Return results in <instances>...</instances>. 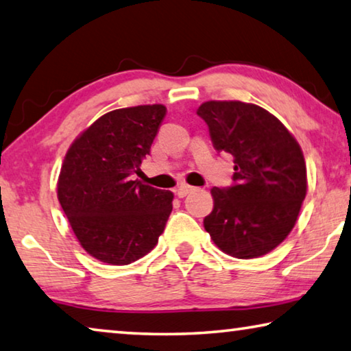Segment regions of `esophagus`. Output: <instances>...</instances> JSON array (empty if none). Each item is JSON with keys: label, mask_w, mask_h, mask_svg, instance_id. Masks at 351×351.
I'll return each instance as SVG.
<instances>
[{"label": "esophagus", "mask_w": 351, "mask_h": 351, "mask_svg": "<svg viewBox=\"0 0 351 351\" xmlns=\"http://www.w3.org/2000/svg\"><path fill=\"white\" fill-rule=\"evenodd\" d=\"M193 191H195V187H192L189 184H181L180 187L176 189V193H178V197H180V198H184L186 195H189V193L193 192Z\"/></svg>", "instance_id": "obj_1"}]
</instances>
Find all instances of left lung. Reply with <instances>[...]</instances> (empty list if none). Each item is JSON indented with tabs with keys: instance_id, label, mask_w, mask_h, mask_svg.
I'll use <instances>...</instances> for the list:
<instances>
[{
	"instance_id": "8db88e82",
	"label": "left lung",
	"mask_w": 351,
	"mask_h": 351,
	"mask_svg": "<svg viewBox=\"0 0 351 351\" xmlns=\"http://www.w3.org/2000/svg\"><path fill=\"white\" fill-rule=\"evenodd\" d=\"M197 114L208 123L217 152L234 158V186L210 189L214 209L204 217V230L232 258L270 253L295 226L308 191L297 138L274 114L252 103L210 99Z\"/></svg>"
}]
</instances>
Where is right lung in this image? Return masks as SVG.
Masks as SVG:
<instances>
[{
    "instance_id": "add662e5",
    "label": "right lung",
    "mask_w": 351,
    "mask_h": 351,
    "mask_svg": "<svg viewBox=\"0 0 351 351\" xmlns=\"http://www.w3.org/2000/svg\"><path fill=\"white\" fill-rule=\"evenodd\" d=\"M165 112L164 104L110 110L66 149L58 199L80 245L101 263H134L164 232L173 192L131 176L141 171Z\"/></svg>"
}]
</instances>
